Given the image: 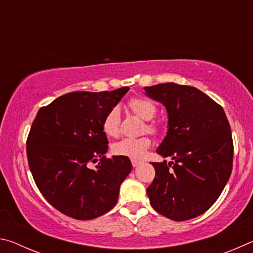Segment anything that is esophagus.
<instances>
[{
    "instance_id": "obj_1",
    "label": "esophagus",
    "mask_w": 253,
    "mask_h": 253,
    "mask_svg": "<svg viewBox=\"0 0 253 253\" xmlns=\"http://www.w3.org/2000/svg\"><path fill=\"white\" fill-rule=\"evenodd\" d=\"M131 164H132V166H134V168H137V166L140 164V162L136 161V160H131Z\"/></svg>"
}]
</instances>
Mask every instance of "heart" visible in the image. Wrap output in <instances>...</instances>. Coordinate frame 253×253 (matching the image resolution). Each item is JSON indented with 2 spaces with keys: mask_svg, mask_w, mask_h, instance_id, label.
Listing matches in <instances>:
<instances>
[{
  "mask_svg": "<svg viewBox=\"0 0 253 253\" xmlns=\"http://www.w3.org/2000/svg\"><path fill=\"white\" fill-rule=\"evenodd\" d=\"M128 106L132 113H135L144 121H151L156 115L157 109L155 104L146 98H132ZM119 125H121V111L117 107H114L106 114L102 121V130L107 136L115 137L119 132ZM146 129L148 132L155 134L158 128L155 124L148 123ZM149 146H151V139L146 136L138 137V138L126 137L113 145V152L118 156L128 157L131 160H140Z\"/></svg>",
  "mask_w": 253,
  "mask_h": 253,
  "instance_id": "b5f03b06",
  "label": "heart"
}]
</instances>
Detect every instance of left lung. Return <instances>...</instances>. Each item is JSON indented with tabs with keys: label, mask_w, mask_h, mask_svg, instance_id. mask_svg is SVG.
<instances>
[{
	"label": "left lung",
	"mask_w": 253,
	"mask_h": 253,
	"mask_svg": "<svg viewBox=\"0 0 253 253\" xmlns=\"http://www.w3.org/2000/svg\"><path fill=\"white\" fill-rule=\"evenodd\" d=\"M144 90L168 111V134L156 152L173 160L152 163L156 174L147 188L149 201L170 220L193 219L212 207L232 172L228 118L219 104L191 85L168 83Z\"/></svg>",
	"instance_id": "1"
}]
</instances>
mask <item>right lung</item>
Returning <instances> with one entry per match:
<instances>
[{
  "label": "right lung",
  "instance_id": "1",
  "mask_svg": "<svg viewBox=\"0 0 253 253\" xmlns=\"http://www.w3.org/2000/svg\"><path fill=\"white\" fill-rule=\"evenodd\" d=\"M129 90L75 91L42 107L30 129L27 155L38 188L66 215L91 220L117 203L131 170L128 157L106 158L108 140L102 121ZM98 162L96 169L90 162Z\"/></svg>",
  "mask_w": 253,
  "mask_h": 253
}]
</instances>
